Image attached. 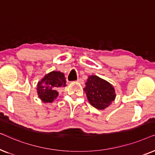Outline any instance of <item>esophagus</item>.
I'll return each instance as SVG.
<instances>
[{
    "label": "esophagus",
    "instance_id": "34e87169",
    "mask_svg": "<svg viewBox=\"0 0 155 155\" xmlns=\"http://www.w3.org/2000/svg\"><path fill=\"white\" fill-rule=\"evenodd\" d=\"M78 82H79L80 84H83L84 83V80L82 79V78H79V79H78L77 80Z\"/></svg>",
    "mask_w": 155,
    "mask_h": 155
}]
</instances>
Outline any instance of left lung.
I'll list each match as a JSON object with an SVG mask.
<instances>
[{"mask_svg": "<svg viewBox=\"0 0 155 155\" xmlns=\"http://www.w3.org/2000/svg\"><path fill=\"white\" fill-rule=\"evenodd\" d=\"M84 88L91 105L98 109H104L115 99L116 94L109 82L96 75L89 77Z\"/></svg>", "mask_w": 155, "mask_h": 155, "instance_id": "left-lung-1", "label": "left lung"}]
</instances>
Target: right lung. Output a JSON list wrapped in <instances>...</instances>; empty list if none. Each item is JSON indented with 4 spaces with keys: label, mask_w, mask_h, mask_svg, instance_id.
Segmentation results:
<instances>
[{
    "label": "right lung",
    "mask_w": 155,
    "mask_h": 155,
    "mask_svg": "<svg viewBox=\"0 0 155 155\" xmlns=\"http://www.w3.org/2000/svg\"><path fill=\"white\" fill-rule=\"evenodd\" d=\"M64 74L53 71L45 75L37 85L38 95L44 102H51L58 97L57 88L65 85Z\"/></svg>",
    "instance_id": "1"
}]
</instances>
